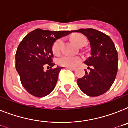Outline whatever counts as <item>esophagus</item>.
<instances>
[{"label": "esophagus", "instance_id": "obj_1", "mask_svg": "<svg viewBox=\"0 0 128 128\" xmlns=\"http://www.w3.org/2000/svg\"><path fill=\"white\" fill-rule=\"evenodd\" d=\"M68 68L72 70H76V69H77V68H75V67H68Z\"/></svg>", "mask_w": 128, "mask_h": 128}]
</instances>
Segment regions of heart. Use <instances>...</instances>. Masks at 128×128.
Segmentation results:
<instances>
[{
  "label": "heart",
  "instance_id": "heart-1",
  "mask_svg": "<svg viewBox=\"0 0 128 128\" xmlns=\"http://www.w3.org/2000/svg\"><path fill=\"white\" fill-rule=\"evenodd\" d=\"M72 40L79 47L85 46L87 40L84 36L80 34L74 35L72 37ZM62 39H58L56 40L52 46V51L55 54H59L61 52V48H62ZM82 61V58L78 56H69V55H64L61 56L60 58H58V64L60 66H64V67H72L75 66L76 65Z\"/></svg>",
  "mask_w": 128,
  "mask_h": 128
}]
</instances>
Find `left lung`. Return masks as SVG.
Masks as SVG:
<instances>
[{
	"label": "left lung",
	"mask_w": 128,
	"mask_h": 128,
	"mask_svg": "<svg viewBox=\"0 0 128 128\" xmlns=\"http://www.w3.org/2000/svg\"><path fill=\"white\" fill-rule=\"evenodd\" d=\"M87 37L91 47V56L84 62L92 68L78 80V84L86 95L99 96L111 88L118 72V55L113 41L104 33L92 28L72 31Z\"/></svg>",
	"instance_id": "8db88e82"
}]
</instances>
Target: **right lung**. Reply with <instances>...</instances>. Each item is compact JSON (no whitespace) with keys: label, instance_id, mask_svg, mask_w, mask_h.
<instances>
[{"label":"right lung","instance_id":"1","mask_svg":"<svg viewBox=\"0 0 128 128\" xmlns=\"http://www.w3.org/2000/svg\"><path fill=\"white\" fill-rule=\"evenodd\" d=\"M72 31H50L36 29L21 41L16 53V69L23 87L37 98L48 96L53 91L61 67L53 68L54 42ZM44 66L50 69L44 72Z\"/></svg>","mask_w":128,"mask_h":128}]
</instances>
